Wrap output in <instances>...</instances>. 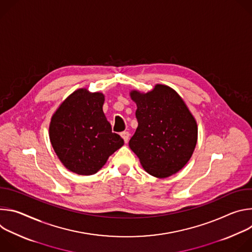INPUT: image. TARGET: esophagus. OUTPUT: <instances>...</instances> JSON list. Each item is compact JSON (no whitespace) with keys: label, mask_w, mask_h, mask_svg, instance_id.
<instances>
[{"label":"esophagus","mask_w":252,"mask_h":252,"mask_svg":"<svg viewBox=\"0 0 252 252\" xmlns=\"http://www.w3.org/2000/svg\"><path fill=\"white\" fill-rule=\"evenodd\" d=\"M122 137L124 138V140H125V142L126 143H127V141H128V138H129V132L128 131H124V132H122Z\"/></svg>","instance_id":"1"}]
</instances>
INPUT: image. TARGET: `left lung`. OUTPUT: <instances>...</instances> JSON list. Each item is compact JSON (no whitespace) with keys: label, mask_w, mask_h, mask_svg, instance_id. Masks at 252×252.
<instances>
[{"label":"left lung","mask_w":252,"mask_h":252,"mask_svg":"<svg viewBox=\"0 0 252 252\" xmlns=\"http://www.w3.org/2000/svg\"><path fill=\"white\" fill-rule=\"evenodd\" d=\"M130 97L138 123L130 150L151 175L164 178L176 173L191 158L197 141V125L186 102L164 85L146 94L131 91Z\"/></svg>","instance_id":"left-lung-1"}]
</instances>
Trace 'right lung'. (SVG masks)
Segmentation results:
<instances>
[{"instance_id":"1","label":"right lung","mask_w":252,"mask_h":252,"mask_svg":"<svg viewBox=\"0 0 252 252\" xmlns=\"http://www.w3.org/2000/svg\"><path fill=\"white\" fill-rule=\"evenodd\" d=\"M101 93L80 89L69 94L53 115L49 133L62 163L81 175L97 172L124 139L112 131L102 105Z\"/></svg>"}]
</instances>
